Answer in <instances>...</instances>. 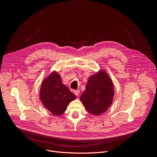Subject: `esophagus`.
<instances>
[{"label": "esophagus", "mask_w": 157, "mask_h": 157, "mask_svg": "<svg viewBox=\"0 0 157 157\" xmlns=\"http://www.w3.org/2000/svg\"><path fill=\"white\" fill-rule=\"evenodd\" d=\"M74 94L76 96H78L79 94V89H77V90H75L74 91Z\"/></svg>", "instance_id": "esophagus-1"}]
</instances>
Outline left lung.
Segmentation results:
<instances>
[{"label": "left lung", "instance_id": "8db88e82", "mask_svg": "<svg viewBox=\"0 0 157 157\" xmlns=\"http://www.w3.org/2000/svg\"><path fill=\"white\" fill-rule=\"evenodd\" d=\"M113 84L104 71L89 78L80 99L86 109L93 115H100L107 110L113 101Z\"/></svg>", "mask_w": 157, "mask_h": 157}]
</instances>
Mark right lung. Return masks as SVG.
<instances>
[{
  "label": "right lung",
  "instance_id": "1",
  "mask_svg": "<svg viewBox=\"0 0 157 157\" xmlns=\"http://www.w3.org/2000/svg\"><path fill=\"white\" fill-rule=\"evenodd\" d=\"M40 94L44 106L55 116L63 114L69 103L76 99V96L63 84L60 76L55 72L43 81Z\"/></svg>",
  "mask_w": 157,
  "mask_h": 157
}]
</instances>
